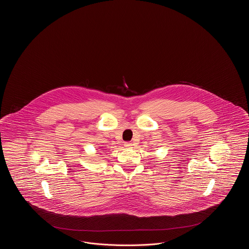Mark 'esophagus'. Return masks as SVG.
I'll list each match as a JSON object with an SVG mask.
<instances>
[{"label":"esophagus","mask_w":249,"mask_h":249,"mask_svg":"<svg viewBox=\"0 0 249 249\" xmlns=\"http://www.w3.org/2000/svg\"><path fill=\"white\" fill-rule=\"evenodd\" d=\"M124 144H125V146H126L127 148H132V147H133V143H132V142H125Z\"/></svg>","instance_id":"1"}]
</instances>
